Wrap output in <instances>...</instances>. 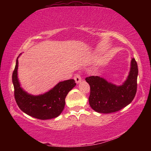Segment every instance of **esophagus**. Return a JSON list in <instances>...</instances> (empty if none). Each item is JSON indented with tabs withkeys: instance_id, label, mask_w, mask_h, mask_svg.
<instances>
[{
	"instance_id": "34e87169",
	"label": "esophagus",
	"mask_w": 151,
	"mask_h": 151,
	"mask_svg": "<svg viewBox=\"0 0 151 151\" xmlns=\"http://www.w3.org/2000/svg\"><path fill=\"white\" fill-rule=\"evenodd\" d=\"M74 79H75L76 83L78 84L80 83L81 81V76L79 74H76V75L75 76V77H74Z\"/></svg>"
}]
</instances>
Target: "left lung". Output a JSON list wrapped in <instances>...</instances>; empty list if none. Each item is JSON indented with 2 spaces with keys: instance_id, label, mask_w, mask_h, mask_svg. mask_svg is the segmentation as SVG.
Masks as SVG:
<instances>
[{
  "instance_id": "obj_1",
  "label": "left lung",
  "mask_w": 151,
  "mask_h": 151,
  "mask_svg": "<svg viewBox=\"0 0 151 151\" xmlns=\"http://www.w3.org/2000/svg\"><path fill=\"white\" fill-rule=\"evenodd\" d=\"M138 66L132 58L126 80L116 85L99 76L86 78L91 87L89 104L94 111L100 113H111L119 111L131 103L137 93Z\"/></svg>"
}]
</instances>
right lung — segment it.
I'll return each instance as SVG.
<instances>
[{
  "label": "right lung",
  "mask_w": 151,
  "mask_h": 151,
  "mask_svg": "<svg viewBox=\"0 0 151 151\" xmlns=\"http://www.w3.org/2000/svg\"><path fill=\"white\" fill-rule=\"evenodd\" d=\"M19 57L12 73L14 98L18 106L28 115L40 120L56 118L62 113L65 105V98L68 92L76 86L74 79L60 81L46 93L33 95L24 91L18 78Z\"/></svg>",
  "instance_id": "1"
}]
</instances>
